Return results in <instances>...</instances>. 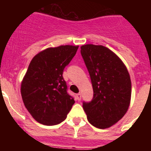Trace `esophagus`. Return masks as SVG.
<instances>
[{"label": "esophagus", "mask_w": 151, "mask_h": 151, "mask_svg": "<svg viewBox=\"0 0 151 151\" xmlns=\"http://www.w3.org/2000/svg\"><path fill=\"white\" fill-rule=\"evenodd\" d=\"M76 96H77V99H78V101H80L81 99V93H78V94L76 95Z\"/></svg>", "instance_id": "34e87169"}]
</instances>
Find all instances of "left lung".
Instances as JSON below:
<instances>
[{
    "instance_id": "1",
    "label": "left lung",
    "mask_w": 151,
    "mask_h": 151,
    "mask_svg": "<svg viewBox=\"0 0 151 151\" xmlns=\"http://www.w3.org/2000/svg\"><path fill=\"white\" fill-rule=\"evenodd\" d=\"M81 54L93 88L92 101L83 102V109L90 124L98 129H107L124 117L130 105L129 71L114 52L103 45H82Z\"/></svg>"
}]
</instances>
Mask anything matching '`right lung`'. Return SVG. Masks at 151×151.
<instances>
[{
	"mask_svg": "<svg viewBox=\"0 0 151 151\" xmlns=\"http://www.w3.org/2000/svg\"><path fill=\"white\" fill-rule=\"evenodd\" d=\"M78 48L73 45L48 48L30 62L21 84V95L27 110L39 123L59 124L75 103L67 93L63 73Z\"/></svg>",
	"mask_w": 151,
	"mask_h": 151,
	"instance_id": "add662e5",
	"label": "right lung"
}]
</instances>
